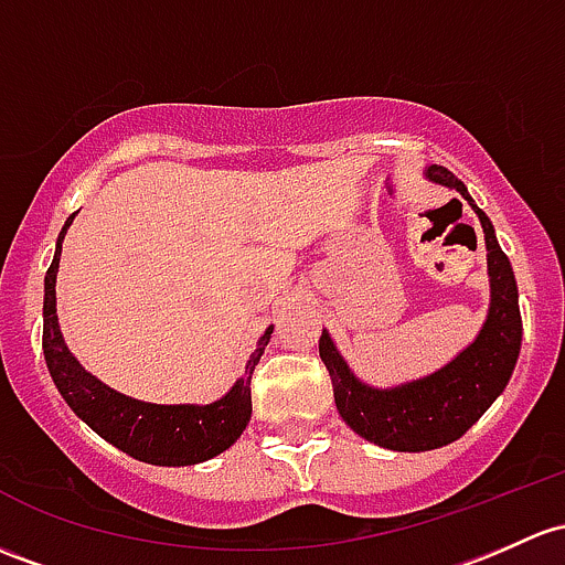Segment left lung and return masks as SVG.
<instances>
[{
    "label": "left lung",
    "mask_w": 565,
    "mask_h": 565,
    "mask_svg": "<svg viewBox=\"0 0 565 565\" xmlns=\"http://www.w3.org/2000/svg\"><path fill=\"white\" fill-rule=\"evenodd\" d=\"M425 178L460 192L473 207L484 233L490 308L479 335L438 371L395 387H371L349 367L328 330L319 338V358L332 379L338 414L358 436L392 452H427L457 441L507 390L520 358L522 319L512 263L501 252L495 227L473 203L466 183L441 164L425 168Z\"/></svg>",
    "instance_id": "obj_1"
}]
</instances>
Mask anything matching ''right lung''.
Instances as JSON below:
<instances>
[{"instance_id":"obj_1","label":"right lung","mask_w":565,"mask_h":565,"mask_svg":"<svg viewBox=\"0 0 565 565\" xmlns=\"http://www.w3.org/2000/svg\"><path fill=\"white\" fill-rule=\"evenodd\" d=\"M73 218L75 213L64 222L56 241V254L45 273L43 352L56 390L97 436L140 462L194 466V462H205L222 455L241 438L252 419V373L270 341L273 324L259 335L257 349L246 362V373L230 387L227 395L205 403V406H198V403L162 406V403L135 401V397L110 390L81 365L58 330L56 273L64 235H67Z\"/></svg>"}]
</instances>
